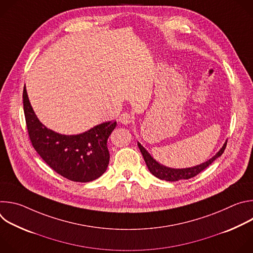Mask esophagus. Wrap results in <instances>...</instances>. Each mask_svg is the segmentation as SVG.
<instances>
[{"label":"esophagus","mask_w":253,"mask_h":253,"mask_svg":"<svg viewBox=\"0 0 253 253\" xmlns=\"http://www.w3.org/2000/svg\"><path fill=\"white\" fill-rule=\"evenodd\" d=\"M119 121L122 124H130L132 122V116L129 113H123L119 116Z\"/></svg>","instance_id":"obj_1"}]
</instances>
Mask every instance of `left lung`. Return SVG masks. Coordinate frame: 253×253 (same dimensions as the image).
<instances>
[{
	"label": "left lung",
	"mask_w": 253,
	"mask_h": 253,
	"mask_svg": "<svg viewBox=\"0 0 253 253\" xmlns=\"http://www.w3.org/2000/svg\"><path fill=\"white\" fill-rule=\"evenodd\" d=\"M226 144H227V141L224 143L222 148L215 154V156H213L208 161H206L200 165H197V166H194L191 168H184V169H173V168L163 166V165L159 164L158 162H156L139 142H138V147L143 155L144 160H145V162H146V165H147L149 171L157 178L172 182V181H178V180H182V179H190V178L196 176L197 174H199L201 171H203L205 168H207L216 158H218L219 156L222 155V153L224 152V150L226 148Z\"/></svg>",
	"instance_id": "1"
}]
</instances>
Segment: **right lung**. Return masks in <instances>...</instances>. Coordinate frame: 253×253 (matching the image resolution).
<instances>
[{
  "mask_svg": "<svg viewBox=\"0 0 253 253\" xmlns=\"http://www.w3.org/2000/svg\"><path fill=\"white\" fill-rule=\"evenodd\" d=\"M23 104L32 145L54 171L75 182L93 181L106 171L110 159L107 140L116 122L102 123L79 135H62L40 122L25 87Z\"/></svg>",
  "mask_w": 253,
  "mask_h": 253,
  "instance_id": "right-lung-1",
  "label": "right lung"
}]
</instances>
